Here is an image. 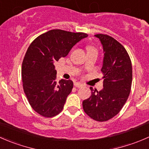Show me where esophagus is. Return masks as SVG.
Returning a JSON list of instances; mask_svg holds the SVG:
<instances>
[{
  "label": "esophagus",
  "instance_id": "34e87169",
  "mask_svg": "<svg viewBox=\"0 0 149 149\" xmlns=\"http://www.w3.org/2000/svg\"><path fill=\"white\" fill-rule=\"evenodd\" d=\"M74 85L76 88H82L83 87V85L81 83H79V82H74Z\"/></svg>",
  "mask_w": 149,
  "mask_h": 149
}]
</instances>
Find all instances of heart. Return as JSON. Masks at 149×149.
Here are the masks:
<instances>
[{"label":"heart","instance_id":"obj_1","mask_svg":"<svg viewBox=\"0 0 149 149\" xmlns=\"http://www.w3.org/2000/svg\"><path fill=\"white\" fill-rule=\"evenodd\" d=\"M93 50H95V48H93V47H88V51H93Z\"/></svg>","mask_w":149,"mask_h":149}]
</instances>
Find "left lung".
Here are the masks:
<instances>
[{
  "label": "left lung",
  "instance_id": "left-lung-1",
  "mask_svg": "<svg viewBox=\"0 0 149 149\" xmlns=\"http://www.w3.org/2000/svg\"><path fill=\"white\" fill-rule=\"evenodd\" d=\"M104 48L101 91L91 90V95L82 101L83 110L91 119L106 122L117 115L126 103L132 85V63L121 43L112 37L96 34Z\"/></svg>",
  "mask_w": 149,
  "mask_h": 149
}]
</instances>
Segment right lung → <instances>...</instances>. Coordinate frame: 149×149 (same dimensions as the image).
I'll list each match as a JSON object with an SVG mask.
<instances>
[{
	"mask_svg": "<svg viewBox=\"0 0 149 149\" xmlns=\"http://www.w3.org/2000/svg\"><path fill=\"white\" fill-rule=\"evenodd\" d=\"M88 37L84 32L51 29L29 45L22 67L23 89L31 107L44 117H53L64 108L73 88L70 79L56 81L55 64L73 46Z\"/></svg>",
	"mask_w": 149,
	"mask_h": 149,
	"instance_id": "right-lung-1",
	"label": "right lung"
}]
</instances>
